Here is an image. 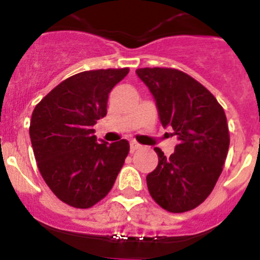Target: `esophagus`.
Returning a JSON list of instances; mask_svg holds the SVG:
<instances>
[{"mask_svg":"<svg viewBox=\"0 0 260 260\" xmlns=\"http://www.w3.org/2000/svg\"><path fill=\"white\" fill-rule=\"evenodd\" d=\"M139 148H141V144L138 143V142H130V152H134V151L139 150Z\"/></svg>","mask_w":260,"mask_h":260,"instance_id":"34e87169","label":"esophagus"}]
</instances>
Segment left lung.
I'll list each match as a JSON object with an SVG mask.
<instances>
[{
  "label": "left lung",
  "instance_id": "1",
  "mask_svg": "<svg viewBox=\"0 0 260 260\" xmlns=\"http://www.w3.org/2000/svg\"><path fill=\"white\" fill-rule=\"evenodd\" d=\"M155 98L162 126L171 125L178 144L169 157L158 147V164L147 176L153 201L173 213L194 210L207 199L228 155L226 116L198 80L172 68L137 70Z\"/></svg>",
  "mask_w": 260,
  "mask_h": 260
}]
</instances>
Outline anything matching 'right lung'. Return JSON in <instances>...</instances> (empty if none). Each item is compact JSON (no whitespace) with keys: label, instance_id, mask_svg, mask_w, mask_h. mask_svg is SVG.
Instances as JSON below:
<instances>
[{"label":"right lung","instance_id":"1","mask_svg":"<svg viewBox=\"0 0 260 260\" xmlns=\"http://www.w3.org/2000/svg\"><path fill=\"white\" fill-rule=\"evenodd\" d=\"M128 68L82 71L50 91L32 112L29 137L38 168L59 201L89 208L108 195L130 146L99 143L93 125L107 114L109 92Z\"/></svg>","mask_w":260,"mask_h":260}]
</instances>
